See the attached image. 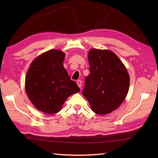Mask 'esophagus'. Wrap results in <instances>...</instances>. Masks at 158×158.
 I'll use <instances>...</instances> for the list:
<instances>
[{"mask_svg": "<svg viewBox=\"0 0 158 158\" xmlns=\"http://www.w3.org/2000/svg\"><path fill=\"white\" fill-rule=\"evenodd\" d=\"M77 85L80 88H81V85H82V81H81V80H78V81H77Z\"/></svg>", "mask_w": 158, "mask_h": 158, "instance_id": "obj_1", "label": "esophagus"}]
</instances>
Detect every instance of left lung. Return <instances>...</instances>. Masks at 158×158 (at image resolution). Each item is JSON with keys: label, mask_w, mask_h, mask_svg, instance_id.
<instances>
[{"label": "left lung", "mask_w": 158, "mask_h": 158, "mask_svg": "<svg viewBox=\"0 0 158 158\" xmlns=\"http://www.w3.org/2000/svg\"><path fill=\"white\" fill-rule=\"evenodd\" d=\"M88 56L90 74L85 80L83 95L94 112L106 115L125 99L130 77L122 62L110 50L92 49Z\"/></svg>", "instance_id": "8db88e82"}]
</instances>
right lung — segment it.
I'll return each instance as SVG.
<instances>
[{
  "instance_id": "1",
  "label": "right lung",
  "mask_w": 158,
  "mask_h": 158,
  "mask_svg": "<svg viewBox=\"0 0 158 158\" xmlns=\"http://www.w3.org/2000/svg\"><path fill=\"white\" fill-rule=\"evenodd\" d=\"M65 54L51 49L33 60L26 73L25 89L28 98L41 111L59 112L66 100L79 88L63 66Z\"/></svg>"
}]
</instances>
